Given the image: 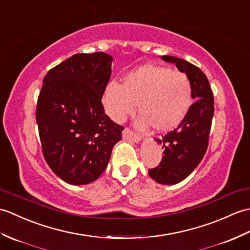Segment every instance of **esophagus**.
Instances as JSON below:
<instances>
[{"mask_svg":"<svg viewBox=\"0 0 250 250\" xmlns=\"http://www.w3.org/2000/svg\"><path fill=\"white\" fill-rule=\"evenodd\" d=\"M123 137L124 139H126V141H130V142H134V143L141 142V137H139L137 134H135V133L131 131L130 129H127V127L123 132Z\"/></svg>","mask_w":250,"mask_h":250,"instance_id":"obj_1","label":"esophagus"}]
</instances>
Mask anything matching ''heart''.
I'll return each mask as SVG.
<instances>
[{
  "label": "heart",
  "mask_w": 250,
  "mask_h": 250,
  "mask_svg": "<svg viewBox=\"0 0 250 250\" xmlns=\"http://www.w3.org/2000/svg\"><path fill=\"white\" fill-rule=\"evenodd\" d=\"M105 111L121 123L137 111L139 127L151 125L156 132L171 131L187 117L191 103V85L187 74L163 66L144 65L127 72L123 85L108 83L103 95Z\"/></svg>",
  "instance_id": "heart-1"
}]
</instances>
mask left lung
Wrapping results in <instances>:
<instances>
[{
    "label": "left lung",
    "mask_w": 250,
    "mask_h": 250,
    "mask_svg": "<svg viewBox=\"0 0 250 250\" xmlns=\"http://www.w3.org/2000/svg\"><path fill=\"white\" fill-rule=\"evenodd\" d=\"M164 62L175 63L191 85V104L187 117L175 130L155 141L164 149L159 166L149 176L161 184H177L188 177L204 159L214 115V99L210 83L200 69L182 59L164 55Z\"/></svg>",
    "instance_id": "left-lung-1"
}]
</instances>
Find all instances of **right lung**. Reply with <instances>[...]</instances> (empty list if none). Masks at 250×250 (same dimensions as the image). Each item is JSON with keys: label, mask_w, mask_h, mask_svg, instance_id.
<instances>
[{"label": "right lung", "mask_w": 250, "mask_h": 250, "mask_svg": "<svg viewBox=\"0 0 250 250\" xmlns=\"http://www.w3.org/2000/svg\"><path fill=\"white\" fill-rule=\"evenodd\" d=\"M113 57L104 52L74 54L45 74L36 108L44 160L73 185L94 182L105 170L121 126L101 102Z\"/></svg>", "instance_id": "add662e5"}]
</instances>
